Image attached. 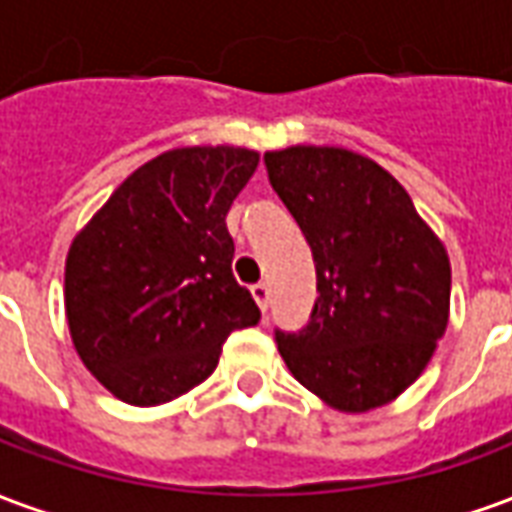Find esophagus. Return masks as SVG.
Wrapping results in <instances>:
<instances>
[{"instance_id":"34e87169","label":"esophagus","mask_w":512,"mask_h":512,"mask_svg":"<svg viewBox=\"0 0 512 512\" xmlns=\"http://www.w3.org/2000/svg\"><path fill=\"white\" fill-rule=\"evenodd\" d=\"M252 296H255L257 307L266 312L268 310V296H271V290H268L266 282H257V285H252Z\"/></svg>"}]
</instances>
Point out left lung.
I'll list each match as a JSON object with an SVG mask.
<instances>
[{"mask_svg": "<svg viewBox=\"0 0 512 512\" xmlns=\"http://www.w3.org/2000/svg\"><path fill=\"white\" fill-rule=\"evenodd\" d=\"M279 200L307 238L318 299L277 332L293 378L345 414L392 403L428 367L450 321V257L408 191L345 147L268 150Z\"/></svg>", "mask_w": 512, "mask_h": 512, "instance_id": "left-lung-1", "label": "left lung"}]
</instances>
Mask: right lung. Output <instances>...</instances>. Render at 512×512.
Returning a JSON list of instances; mask_svg holds the SVG:
<instances>
[{
    "label": "right lung",
    "mask_w": 512,
    "mask_h": 512,
    "mask_svg": "<svg viewBox=\"0 0 512 512\" xmlns=\"http://www.w3.org/2000/svg\"><path fill=\"white\" fill-rule=\"evenodd\" d=\"M260 153L175 147L131 172L73 238L65 315L76 354L131 406H161L202 384L235 329L260 321L233 277L224 216Z\"/></svg>",
    "instance_id": "right-lung-1"
}]
</instances>
